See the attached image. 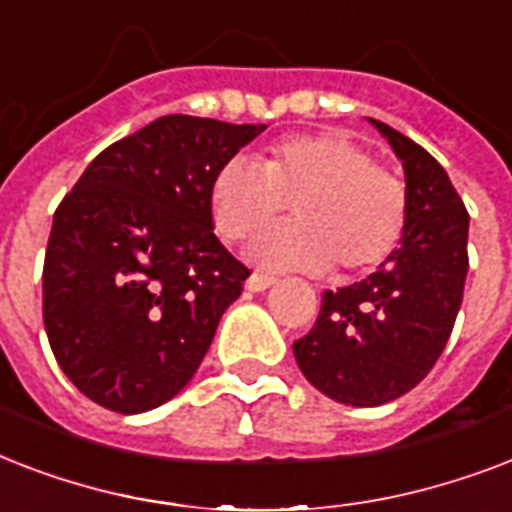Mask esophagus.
Wrapping results in <instances>:
<instances>
[{
  "instance_id": "1",
  "label": "esophagus",
  "mask_w": 512,
  "mask_h": 512,
  "mask_svg": "<svg viewBox=\"0 0 512 512\" xmlns=\"http://www.w3.org/2000/svg\"><path fill=\"white\" fill-rule=\"evenodd\" d=\"M273 284H276V276H268V273H260V271H255L247 279L249 292H265V289L273 287Z\"/></svg>"
}]
</instances>
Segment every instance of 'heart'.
Listing matches in <instances>:
<instances>
[{
    "label": "heart",
    "mask_w": 512,
    "mask_h": 512,
    "mask_svg": "<svg viewBox=\"0 0 512 512\" xmlns=\"http://www.w3.org/2000/svg\"><path fill=\"white\" fill-rule=\"evenodd\" d=\"M292 204L297 220L249 247L265 271L369 273L398 249L409 217L404 180L340 132L276 140L260 164L233 156L209 183V212L225 241L241 244Z\"/></svg>",
    "instance_id": "obj_1"
}]
</instances>
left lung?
<instances>
[{"label": "left lung", "instance_id": "8db88e82", "mask_svg": "<svg viewBox=\"0 0 512 512\" xmlns=\"http://www.w3.org/2000/svg\"><path fill=\"white\" fill-rule=\"evenodd\" d=\"M404 162L409 217L401 247L372 276L321 297L292 350L324 396L380 406L404 396L446 348L468 276L470 215L446 170L414 140L372 119Z\"/></svg>", "mask_w": 512, "mask_h": 512}]
</instances>
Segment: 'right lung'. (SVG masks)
<instances>
[{"instance_id":"add662e5","label":"right lung","mask_w":512,"mask_h":512,"mask_svg":"<svg viewBox=\"0 0 512 512\" xmlns=\"http://www.w3.org/2000/svg\"><path fill=\"white\" fill-rule=\"evenodd\" d=\"M265 124L170 114L100 151L63 196L42 316L66 377L119 414L188 385L249 268L220 244L209 183Z\"/></svg>"}]
</instances>
